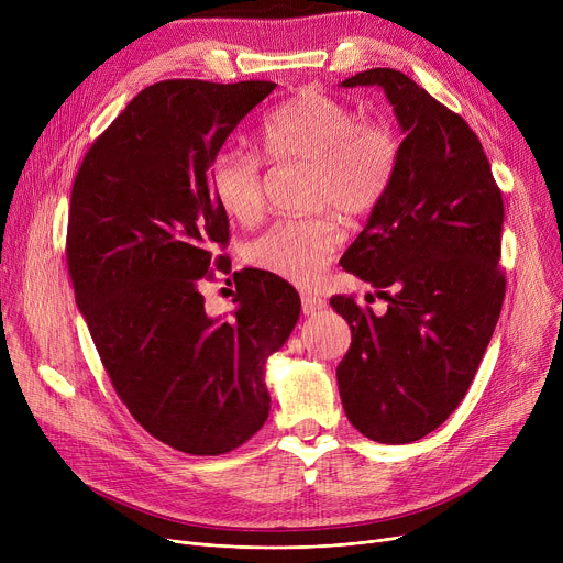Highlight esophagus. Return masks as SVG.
I'll list each match as a JSON object with an SVG mask.
<instances>
[{
    "instance_id": "34e87169",
    "label": "esophagus",
    "mask_w": 563,
    "mask_h": 563,
    "mask_svg": "<svg viewBox=\"0 0 563 563\" xmlns=\"http://www.w3.org/2000/svg\"><path fill=\"white\" fill-rule=\"evenodd\" d=\"M301 308H303V314H317L327 308V301H323L321 297H314V294H303Z\"/></svg>"
}]
</instances>
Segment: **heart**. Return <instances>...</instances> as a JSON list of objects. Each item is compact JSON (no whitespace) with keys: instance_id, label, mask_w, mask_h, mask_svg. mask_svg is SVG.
Here are the masks:
<instances>
[{"instance_id":"heart-1","label":"heart","mask_w":563,"mask_h":563,"mask_svg":"<svg viewBox=\"0 0 563 563\" xmlns=\"http://www.w3.org/2000/svg\"><path fill=\"white\" fill-rule=\"evenodd\" d=\"M272 162L310 164L306 202L344 219L369 217L386 200L401 157L397 132L380 121H361L358 109L306 88L278 107L262 125ZM207 185L221 210L253 225L264 212V162L240 145H223L207 166ZM340 228L329 212L280 219L246 255L262 272L310 287L335 255Z\"/></svg>"}]
</instances>
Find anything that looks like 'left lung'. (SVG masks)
Masks as SVG:
<instances>
[{
    "label": "left lung",
    "mask_w": 563,
    "mask_h": 563,
    "mask_svg": "<svg viewBox=\"0 0 563 563\" xmlns=\"http://www.w3.org/2000/svg\"><path fill=\"white\" fill-rule=\"evenodd\" d=\"M342 86H380L406 132L386 200L340 260L388 312L351 294L331 299L351 327L338 365L346 418L369 440L404 445L445 422L479 369L507 291L505 202L477 134L410 77L372 68Z\"/></svg>",
    "instance_id": "8db88e82"
}]
</instances>
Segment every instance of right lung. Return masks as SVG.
<instances>
[{"mask_svg":"<svg viewBox=\"0 0 563 563\" xmlns=\"http://www.w3.org/2000/svg\"><path fill=\"white\" fill-rule=\"evenodd\" d=\"M274 81L164 79L91 143L77 170L66 260L111 386L164 445L219 456L269 418L264 363L297 327L287 280L234 272L232 321L207 317L202 280L225 269L228 214L207 166Z\"/></svg>","mask_w":563,"mask_h":563,"instance_id":"1","label":"right lung"}]
</instances>
